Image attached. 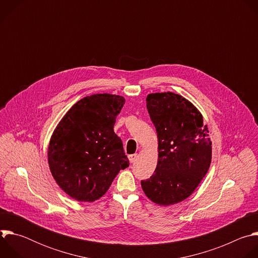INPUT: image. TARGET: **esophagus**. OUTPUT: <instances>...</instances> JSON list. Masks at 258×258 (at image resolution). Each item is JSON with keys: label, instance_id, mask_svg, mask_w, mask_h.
Here are the masks:
<instances>
[{"label": "esophagus", "instance_id": "34e87169", "mask_svg": "<svg viewBox=\"0 0 258 258\" xmlns=\"http://www.w3.org/2000/svg\"><path fill=\"white\" fill-rule=\"evenodd\" d=\"M138 158V154H132V155H128V159H130V162L131 163H134Z\"/></svg>", "mask_w": 258, "mask_h": 258}]
</instances>
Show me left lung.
<instances>
[{"instance_id": "1", "label": "left lung", "mask_w": 258, "mask_h": 258, "mask_svg": "<svg viewBox=\"0 0 258 258\" xmlns=\"http://www.w3.org/2000/svg\"><path fill=\"white\" fill-rule=\"evenodd\" d=\"M146 104L157 133L158 161L152 176L141 185L151 201L169 206L191 196L207 173L212 153L209 132L201 112L180 95L149 94Z\"/></svg>"}]
</instances>
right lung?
Returning <instances> with one entry per match:
<instances>
[{"label": "right lung", "instance_id": "add662e5", "mask_svg": "<svg viewBox=\"0 0 258 258\" xmlns=\"http://www.w3.org/2000/svg\"><path fill=\"white\" fill-rule=\"evenodd\" d=\"M125 99L111 94L87 96L73 105L53 132L48 162L58 186L72 199L94 202L130 161L114 133Z\"/></svg>", "mask_w": 258, "mask_h": 258}]
</instances>
